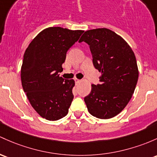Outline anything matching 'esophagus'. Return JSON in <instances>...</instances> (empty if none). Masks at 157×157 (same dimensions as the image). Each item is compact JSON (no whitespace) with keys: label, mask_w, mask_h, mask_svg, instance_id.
<instances>
[{"label":"esophagus","mask_w":157,"mask_h":157,"mask_svg":"<svg viewBox=\"0 0 157 157\" xmlns=\"http://www.w3.org/2000/svg\"><path fill=\"white\" fill-rule=\"evenodd\" d=\"M75 82H76V84H78L79 82H80V81H81V80H79V79H77V78H75Z\"/></svg>","instance_id":"obj_1"}]
</instances>
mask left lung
<instances>
[{"instance_id": "1", "label": "left lung", "mask_w": 157, "mask_h": 157, "mask_svg": "<svg viewBox=\"0 0 157 157\" xmlns=\"http://www.w3.org/2000/svg\"><path fill=\"white\" fill-rule=\"evenodd\" d=\"M79 42L89 45L93 64L101 73V83L92 85L84 101L91 115L109 119L119 114L135 91L139 69L132 48L121 36L106 28L84 33Z\"/></svg>"}]
</instances>
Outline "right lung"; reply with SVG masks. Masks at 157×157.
I'll list each match as a JSON object with an SVG mask.
<instances>
[{
  "label": "right lung",
  "mask_w": 157,
  "mask_h": 157,
  "mask_svg": "<svg viewBox=\"0 0 157 157\" xmlns=\"http://www.w3.org/2000/svg\"><path fill=\"white\" fill-rule=\"evenodd\" d=\"M83 30L51 27L41 31L26 49L21 68L22 87L31 106L43 118L56 121L68 114L73 79L59 77L68 50Z\"/></svg>",
  "instance_id": "right-lung-1"
}]
</instances>
